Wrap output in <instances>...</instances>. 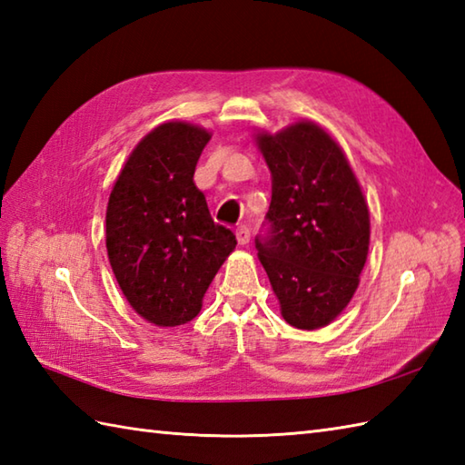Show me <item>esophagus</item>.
I'll use <instances>...</instances> for the list:
<instances>
[{
	"label": "esophagus",
	"mask_w": 465,
	"mask_h": 465,
	"mask_svg": "<svg viewBox=\"0 0 465 465\" xmlns=\"http://www.w3.org/2000/svg\"><path fill=\"white\" fill-rule=\"evenodd\" d=\"M235 235H238V242L240 245H248L250 243V227L248 225H238V230H235Z\"/></svg>",
	"instance_id": "esophagus-1"
}]
</instances>
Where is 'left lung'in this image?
Instances as JSON below:
<instances>
[{
  "instance_id": "1",
  "label": "left lung",
  "mask_w": 465,
  "mask_h": 465,
  "mask_svg": "<svg viewBox=\"0 0 465 465\" xmlns=\"http://www.w3.org/2000/svg\"><path fill=\"white\" fill-rule=\"evenodd\" d=\"M272 203L258 258L278 295L283 320L298 330L333 322L368 258L370 213L341 147L312 122L275 135L260 134Z\"/></svg>"
}]
</instances>
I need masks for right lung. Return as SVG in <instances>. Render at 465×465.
<instances>
[{
	"instance_id": "obj_1",
	"label": "right lung",
	"mask_w": 465,
	"mask_h": 465,
	"mask_svg": "<svg viewBox=\"0 0 465 465\" xmlns=\"http://www.w3.org/2000/svg\"><path fill=\"white\" fill-rule=\"evenodd\" d=\"M210 134L183 122L155 127L135 145L110 195L105 245L132 308L162 328L192 322L235 235L215 223L193 183Z\"/></svg>"
}]
</instances>
